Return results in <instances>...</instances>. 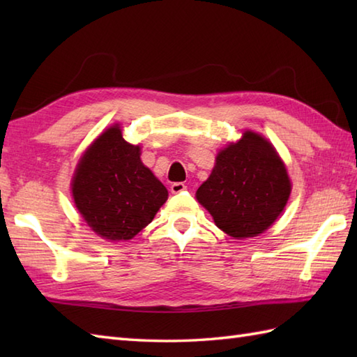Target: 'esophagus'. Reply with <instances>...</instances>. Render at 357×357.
<instances>
[{"label": "esophagus", "instance_id": "esophagus-1", "mask_svg": "<svg viewBox=\"0 0 357 357\" xmlns=\"http://www.w3.org/2000/svg\"><path fill=\"white\" fill-rule=\"evenodd\" d=\"M185 190H187V185L183 184V183H173V184L170 185V192H172L173 195L183 193V192H185Z\"/></svg>", "mask_w": 357, "mask_h": 357}]
</instances>
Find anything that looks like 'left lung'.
<instances>
[{
	"mask_svg": "<svg viewBox=\"0 0 357 357\" xmlns=\"http://www.w3.org/2000/svg\"><path fill=\"white\" fill-rule=\"evenodd\" d=\"M291 183L273 144L247 130L219 151L216 164L196 199L216 227L234 239L264 233L282 213Z\"/></svg>",
	"mask_w": 357,
	"mask_h": 357,
	"instance_id": "obj_1",
	"label": "left lung"
}]
</instances>
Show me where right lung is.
Segmentation results:
<instances>
[{"mask_svg":"<svg viewBox=\"0 0 357 357\" xmlns=\"http://www.w3.org/2000/svg\"><path fill=\"white\" fill-rule=\"evenodd\" d=\"M139 156L141 147L127 142L115 124L98 136L77 165L75 206L104 239H132L167 201V188Z\"/></svg>","mask_w":357,"mask_h":357,"instance_id":"1","label":"right lung"}]
</instances>
